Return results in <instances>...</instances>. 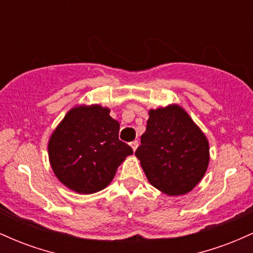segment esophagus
<instances>
[{"instance_id":"34e87169","label":"esophagus","mask_w":253,"mask_h":253,"mask_svg":"<svg viewBox=\"0 0 253 253\" xmlns=\"http://www.w3.org/2000/svg\"><path fill=\"white\" fill-rule=\"evenodd\" d=\"M129 145H130V147L133 149V151H135L136 147H138V145H139V141L134 140V141H132V143H129Z\"/></svg>"}]
</instances>
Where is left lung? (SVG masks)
Masks as SVG:
<instances>
[{"label":"left lung","instance_id":"1","mask_svg":"<svg viewBox=\"0 0 253 253\" xmlns=\"http://www.w3.org/2000/svg\"><path fill=\"white\" fill-rule=\"evenodd\" d=\"M146 130L135 151L153 187L168 195L189 193L210 162L207 138L178 106L151 109Z\"/></svg>","mask_w":253,"mask_h":253}]
</instances>
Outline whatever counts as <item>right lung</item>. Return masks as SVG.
Wrapping results in <instances>:
<instances>
[{"label":"right lung","mask_w":253,"mask_h":253,"mask_svg":"<svg viewBox=\"0 0 253 253\" xmlns=\"http://www.w3.org/2000/svg\"><path fill=\"white\" fill-rule=\"evenodd\" d=\"M120 125L101 106L71 109L48 143V157L63 184L80 194L102 190L133 150L119 139Z\"/></svg>","instance_id":"add662e5"}]
</instances>
